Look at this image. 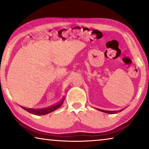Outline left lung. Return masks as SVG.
I'll list each match as a JSON object with an SVG mask.
<instances>
[{
  "label": "left lung",
  "instance_id": "left-lung-1",
  "mask_svg": "<svg viewBox=\"0 0 149 149\" xmlns=\"http://www.w3.org/2000/svg\"><path fill=\"white\" fill-rule=\"evenodd\" d=\"M97 110H98L100 111H102L103 112V113H108V114H115V113H117L118 112H121L124 109H122V110H120V111H104V110H101V109H97Z\"/></svg>",
  "mask_w": 149,
  "mask_h": 149
}]
</instances>
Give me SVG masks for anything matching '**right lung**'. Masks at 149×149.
Returning <instances> with one entry per match:
<instances>
[{
  "instance_id": "1",
  "label": "right lung",
  "mask_w": 149,
  "mask_h": 149,
  "mask_svg": "<svg viewBox=\"0 0 149 149\" xmlns=\"http://www.w3.org/2000/svg\"><path fill=\"white\" fill-rule=\"evenodd\" d=\"M64 97L62 99V101H60V102L56 104L52 105V107H49L48 108H45V109H28V108H25L24 107H21L22 109L25 110L28 113L33 114V115H47V114L52 113L53 111H56L58 109H59L61 106L62 105V104L64 103Z\"/></svg>"
}]
</instances>
